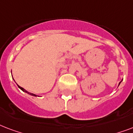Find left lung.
<instances>
[{"label":"left lung","instance_id":"obj_1","mask_svg":"<svg viewBox=\"0 0 133 133\" xmlns=\"http://www.w3.org/2000/svg\"><path fill=\"white\" fill-rule=\"evenodd\" d=\"M121 82H122V81H121ZM121 82H119V84H120V83H121Z\"/></svg>","mask_w":133,"mask_h":133}]
</instances>
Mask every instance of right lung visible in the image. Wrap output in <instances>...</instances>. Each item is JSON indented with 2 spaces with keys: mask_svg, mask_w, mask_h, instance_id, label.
<instances>
[{
  "mask_svg": "<svg viewBox=\"0 0 133 133\" xmlns=\"http://www.w3.org/2000/svg\"><path fill=\"white\" fill-rule=\"evenodd\" d=\"M18 88H19L21 89V90H23V92H25L28 93V94H29V95H32V96H34V97H37V95H35V94H33V93L29 92H28V91L26 90H25V89H24L23 88L21 87V86H19V85H18Z\"/></svg>",
  "mask_w": 133,
  "mask_h": 133,
  "instance_id": "add662e5",
  "label": "right lung"
}]
</instances>
